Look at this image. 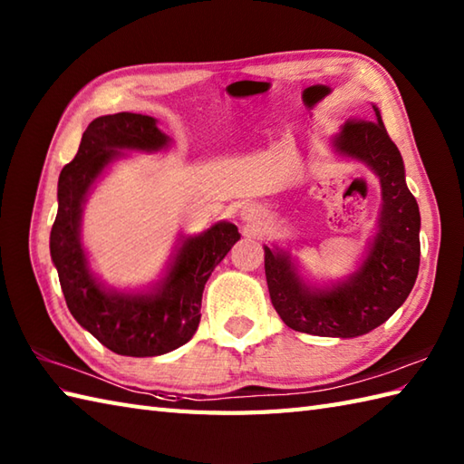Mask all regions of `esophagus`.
I'll use <instances>...</instances> for the list:
<instances>
[{
  "instance_id": "obj_1",
  "label": "esophagus",
  "mask_w": 464,
  "mask_h": 464,
  "mask_svg": "<svg viewBox=\"0 0 464 464\" xmlns=\"http://www.w3.org/2000/svg\"><path fill=\"white\" fill-rule=\"evenodd\" d=\"M239 217L245 223H257L261 219V209L255 205H245V207H241Z\"/></svg>"
}]
</instances>
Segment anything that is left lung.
I'll list each match as a JSON object with an SVG mask.
<instances>
[{"label": "left lung", "instance_id": "obj_1", "mask_svg": "<svg viewBox=\"0 0 464 464\" xmlns=\"http://www.w3.org/2000/svg\"><path fill=\"white\" fill-rule=\"evenodd\" d=\"M371 120H353L331 137L341 160L367 165L379 177L377 231L347 279L309 283L289 249H265V277L275 311L287 327L319 337L353 339L377 329L407 301L419 275L420 213L405 181L401 151L384 130L377 105Z\"/></svg>", "mask_w": 464, "mask_h": 464}]
</instances>
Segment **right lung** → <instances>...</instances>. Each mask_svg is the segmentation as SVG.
Wrapping results in <instances>:
<instances>
[{"instance_id": "1", "label": "right lung", "mask_w": 464, "mask_h": 464, "mask_svg": "<svg viewBox=\"0 0 464 464\" xmlns=\"http://www.w3.org/2000/svg\"><path fill=\"white\" fill-rule=\"evenodd\" d=\"M171 145L157 120L141 113L97 117L80 150L59 173L57 217L49 253L69 313L107 349L125 357H157L189 341L201 321L207 279L239 241L237 227L217 221L199 235H179L161 277L145 289H113L97 277L82 241L87 197L123 151L157 153Z\"/></svg>"}]
</instances>
